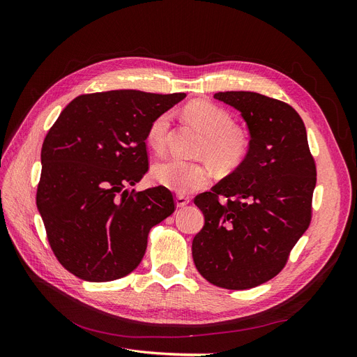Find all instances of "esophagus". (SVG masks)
Wrapping results in <instances>:
<instances>
[{
    "label": "esophagus",
    "instance_id": "34e87169",
    "mask_svg": "<svg viewBox=\"0 0 357 357\" xmlns=\"http://www.w3.org/2000/svg\"><path fill=\"white\" fill-rule=\"evenodd\" d=\"M189 202H190V198L185 197V195H177V198H176V204H177L178 208L185 207V205H188Z\"/></svg>",
    "mask_w": 357,
    "mask_h": 357
}]
</instances>
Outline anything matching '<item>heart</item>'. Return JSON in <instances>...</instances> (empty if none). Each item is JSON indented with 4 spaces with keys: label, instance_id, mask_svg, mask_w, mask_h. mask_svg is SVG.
<instances>
[{
    "label": "heart",
    "instance_id": "heart-1",
    "mask_svg": "<svg viewBox=\"0 0 357 357\" xmlns=\"http://www.w3.org/2000/svg\"><path fill=\"white\" fill-rule=\"evenodd\" d=\"M185 114L202 131L204 138L198 153L211 160L222 171L238 167L250 149V137L247 131L235 125L229 112L208 101H193L186 105ZM171 128V113L158 114L147 128V142L156 152L165 149ZM158 183L178 193H189L207 186L213 171L204 162H189L183 159H167L153 168Z\"/></svg>",
    "mask_w": 357,
    "mask_h": 357
}]
</instances>
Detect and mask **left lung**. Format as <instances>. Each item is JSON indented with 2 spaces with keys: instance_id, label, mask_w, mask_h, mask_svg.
<instances>
[{
  "instance_id": "left-lung-1",
  "label": "left lung",
  "mask_w": 357,
  "mask_h": 357,
  "mask_svg": "<svg viewBox=\"0 0 357 357\" xmlns=\"http://www.w3.org/2000/svg\"><path fill=\"white\" fill-rule=\"evenodd\" d=\"M214 98L241 113L250 149L235 171L195 198L205 223L193 238L192 256L211 284L244 290L282 271L308 229L316 162L294 107L244 91Z\"/></svg>"
}]
</instances>
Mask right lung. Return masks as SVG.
Returning a JSON list of instances; mask_svg holds the SVG:
<instances>
[{"label": "right lung", "instance_id": "obj_1", "mask_svg": "<svg viewBox=\"0 0 357 357\" xmlns=\"http://www.w3.org/2000/svg\"><path fill=\"white\" fill-rule=\"evenodd\" d=\"M186 93L109 91L74 98L41 147L37 208L59 264L112 282L142 262L155 225L176 210L164 186L129 192L149 169L147 128Z\"/></svg>", "mask_w": 357, "mask_h": 357}]
</instances>
